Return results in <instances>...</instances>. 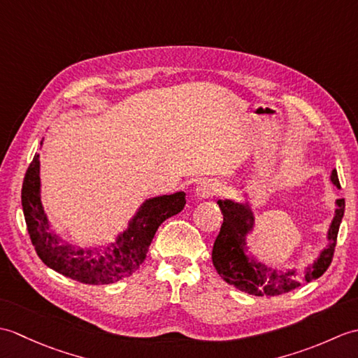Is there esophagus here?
<instances>
[{"mask_svg":"<svg viewBox=\"0 0 358 358\" xmlns=\"http://www.w3.org/2000/svg\"><path fill=\"white\" fill-rule=\"evenodd\" d=\"M223 191V185L220 183L218 180H204L201 183L196 186V196H200V199H210V196H215L220 192Z\"/></svg>","mask_w":358,"mask_h":358,"instance_id":"obj_1","label":"esophagus"}]
</instances>
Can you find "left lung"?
Masks as SVG:
<instances>
[{
  "mask_svg": "<svg viewBox=\"0 0 358 358\" xmlns=\"http://www.w3.org/2000/svg\"><path fill=\"white\" fill-rule=\"evenodd\" d=\"M331 180L334 185L340 187L337 171H332ZM217 203L223 212L222 229H220L214 248H212V263H214L218 275L240 291L258 296L280 295L299 287L300 281L296 280V273L294 271L283 273H277L275 271L271 272V269L264 268L260 263H255L252 258L249 260V257L245 254L246 235L254 224L252 210L249 209L248 204L234 203L231 200H218ZM343 214L345 199H340L337 200L336 215H334L328 232L329 246L322 250L320 257L308 268L305 275L306 281L322 277L329 268Z\"/></svg>",
  "mask_w": 358,
  "mask_h": 358,
  "instance_id": "8db88e82",
  "label": "left lung"
}]
</instances>
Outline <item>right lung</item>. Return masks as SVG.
<instances>
[{
  "instance_id": "obj_1",
  "label": "right lung",
  "mask_w": 358,
  "mask_h": 358,
  "mask_svg": "<svg viewBox=\"0 0 358 358\" xmlns=\"http://www.w3.org/2000/svg\"><path fill=\"white\" fill-rule=\"evenodd\" d=\"M21 204L30 240L45 266L80 283L109 285L129 277L140 268L159 224L183 210L186 194L177 192L144 201L127 231L120 235L110 249H80L66 245L52 234L40 196L38 154L29 164L22 181Z\"/></svg>"
}]
</instances>
